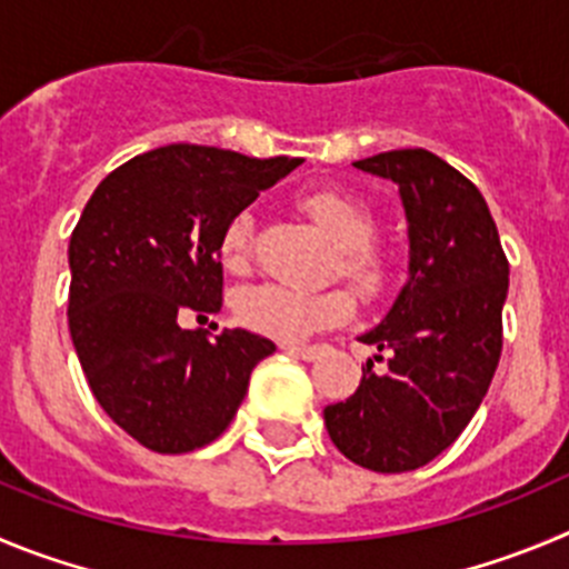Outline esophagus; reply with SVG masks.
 <instances>
[{
  "label": "esophagus",
  "instance_id": "obj_1",
  "mask_svg": "<svg viewBox=\"0 0 569 569\" xmlns=\"http://www.w3.org/2000/svg\"><path fill=\"white\" fill-rule=\"evenodd\" d=\"M283 350H289L291 357L302 359V362H315L322 350H326V345H283Z\"/></svg>",
  "mask_w": 569,
  "mask_h": 569
}]
</instances>
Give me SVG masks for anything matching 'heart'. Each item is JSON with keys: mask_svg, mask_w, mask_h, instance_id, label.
<instances>
[{"mask_svg": "<svg viewBox=\"0 0 569 569\" xmlns=\"http://www.w3.org/2000/svg\"><path fill=\"white\" fill-rule=\"evenodd\" d=\"M302 210L309 212L317 227L339 249V274L350 280L359 295H379L390 269L381 249L370 243L376 232L373 212L353 196L331 188L306 196ZM249 238H252V216L241 212L221 236V263L232 272L247 267ZM236 315L252 331L283 339V342H297V339H309L348 320L353 315V297L345 289L302 291L280 283H258L236 297Z\"/></svg>", "mask_w": 569, "mask_h": 569, "instance_id": "b5f03b06", "label": "heart"}]
</instances>
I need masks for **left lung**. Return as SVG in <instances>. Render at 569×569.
<instances>
[{
	"label": "left lung",
	"mask_w": 569,
	"mask_h": 569,
	"mask_svg": "<svg viewBox=\"0 0 569 569\" xmlns=\"http://www.w3.org/2000/svg\"><path fill=\"white\" fill-rule=\"evenodd\" d=\"M353 168L398 184L407 280L359 337L387 353V370L368 359L359 390L322 416L345 458L398 475L449 449L482 405L502 350L508 260L480 190L432 151H385Z\"/></svg>",
	"instance_id": "8db88e82"
}]
</instances>
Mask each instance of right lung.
Here are the masks:
<instances>
[{
    "label": "right lung",
    "mask_w": 569,
    "mask_h": 569,
    "mask_svg": "<svg viewBox=\"0 0 569 569\" xmlns=\"http://www.w3.org/2000/svg\"><path fill=\"white\" fill-rule=\"evenodd\" d=\"M302 159L210 146L153 148L111 171L69 238V333L98 405L159 455L219 438L274 342L188 331L221 309V236Z\"/></svg>",
    "instance_id": "1"
}]
</instances>
